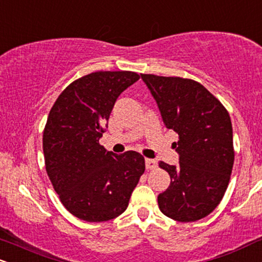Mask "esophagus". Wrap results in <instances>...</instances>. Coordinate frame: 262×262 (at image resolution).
<instances>
[{"label": "esophagus", "mask_w": 262, "mask_h": 262, "mask_svg": "<svg viewBox=\"0 0 262 262\" xmlns=\"http://www.w3.org/2000/svg\"><path fill=\"white\" fill-rule=\"evenodd\" d=\"M145 165H146L147 169H155L157 167V162L152 159H146L145 160Z\"/></svg>", "instance_id": "34e87169"}]
</instances>
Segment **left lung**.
<instances>
[{
	"label": "left lung",
	"instance_id": "1",
	"mask_svg": "<svg viewBox=\"0 0 262 262\" xmlns=\"http://www.w3.org/2000/svg\"><path fill=\"white\" fill-rule=\"evenodd\" d=\"M155 97L166 128L178 134L179 165L159 166L171 184L157 198L163 215L194 222L221 203L234 162L229 113L204 85L188 78L141 74Z\"/></svg>",
	"mask_w": 262,
	"mask_h": 262
}]
</instances>
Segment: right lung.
<instances>
[{"label":"right lung","instance_id":"right-lung-1","mask_svg":"<svg viewBox=\"0 0 262 262\" xmlns=\"http://www.w3.org/2000/svg\"><path fill=\"white\" fill-rule=\"evenodd\" d=\"M135 72L100 71L59 94L43 129L47 176L63 206L86 222H105L127 209L145 171L137 151L116 155L99 140L117 97L139 80Z\"/></svg>","mask_w":262,"mask_h":262}]
</instances>
